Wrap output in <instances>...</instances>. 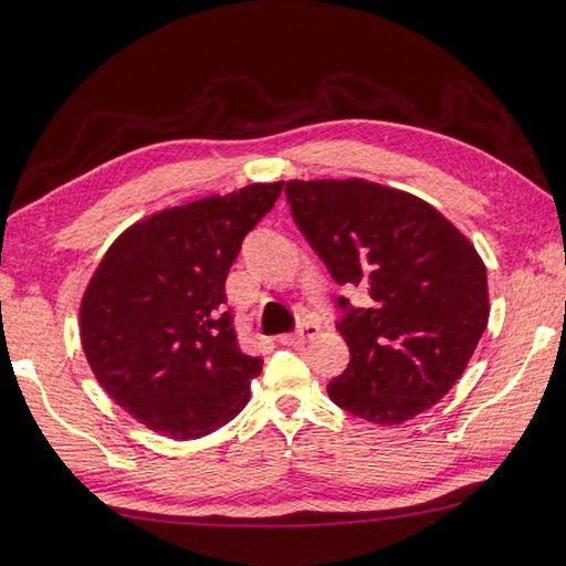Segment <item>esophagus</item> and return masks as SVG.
<instances>
[{
    "instance_id": "obj_1",
    "label": "esophagus",
    "mask_w": 566,
    "mask_h": 566,
    "mask_svg": "<svg viewBox=\"0 0 566 566\" xmlns=\"http://www.w3.org/2000/svg\"><path fill=\"white\" fill-rule=\"evenodd\" d=\"M318 334V324L310 322V318H304V322L296 326V332L292 334H282L280 342L282 344H306L310 338H314Z\"/></svg>"
}]
</instances>
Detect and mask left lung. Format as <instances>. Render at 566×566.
<instances>
[{"label": "left lung", "mask_w": 566, "mask_h": 566, "mask_svg": "<svg viewBox=\"0 0 566 566\" xmlns=\"http://www.w3.org/2000/svg\"><path fill=\"white\" fill-rule=\"evenodd\" d=\"M296 228L342 286L352 361L328 381L338 408L381 426L403 423L443 398L488 326V272L475 248L416 195L368 180H290Z\"/></svg>", "instance_id": "left-lung-1"}]
</instances>
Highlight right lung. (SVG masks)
Masks as SVG:
<instances>
[{"mask_svg":"<svg viewBox=\"0 0 566 566\" xmlns=\"http://www.w3.org/2000/svg\"><path fill=\"white\" fill-rule=\"evenodd\" d=\"M284 182L163 210L111 244L81 302V344L98 384L138 423L208 436L248 406L262 358L242 352L224 280Z\"/></svg>","mask_w":566,"mask_h":566,"instance_id":"obj_1","label":"right lung"}]
</instances>
